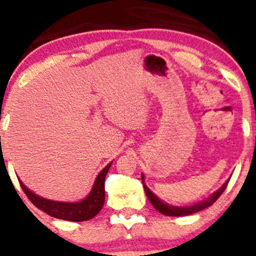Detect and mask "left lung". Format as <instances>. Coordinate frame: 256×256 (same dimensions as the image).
<instances>
[{"label": "left lung", "instance_id": "left-lung-1", "mask_svg": "<svg viewBox=\"0 0 256 256\" xmlns=\"http://www.w3.org/2000/svg\"><path fill=\"white\" fill-rule=\"evenodd\" d=\"M228 182H230V180H227V182H226L224 184H223V186L218 190V191L214 192V194H212V195L208 198V200L201 201V202H198V204L191 205V206H172V205H168V204H165V202H162L160 198H158L155 195H154L152 192H151L148 187L144 186V176H142V183H144V192H146V196H148V201H150L151 204L154 205V208H155L158 212H160L162 214H164V216H190V214L201 212V210H204V209H206V208L212 206V205L214 204L216 200H218L219 196H220L224 192V190L227 188Z\"/></svg>", "mask_w": 256, "mask_h": 256}]
</instances>
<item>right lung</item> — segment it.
Segmentation results:
<instances>
[{"label":"right lung","instance_id":"1","mask_svg":"<svg viewBox=\"0 0 256 256\" xmlns=\"http://www.w3.org/2000/svg\"><path fill=\"white\" fill-rule=\"evenodd\" d=\"M110 164H108L102 170L98 173L94 184L92 187L91 194L79 202H60V201L46 200L40 198L32 191H29L22 183H20L22 191L28 196L30 202L42 212H47L54 218L64 219L70 222H83L92 219L98 214L105 202V177L110 169Z\"/></svg>","mask_w":256,"mask_h":256}]
</instances>
